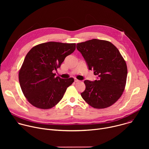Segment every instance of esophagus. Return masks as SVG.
Masks as SVG:
<instances>
[{
  "instance_id": "esophagus-1",
  "label": "esophagus",
  "mask_w": 149,
  "mask_h": 149,
  "mask_svg": "<svg viewBox=\"0 0 149 149\" xmlns=\"http://www.w3.org/2000/svg\"><path fill=\"white\" fill-rule=\"evenodd\" d=\"M74 81H75V82H79L80 81L78 80V79H77V78H75V79H74Z\"/></svg>"
}]
</instances>
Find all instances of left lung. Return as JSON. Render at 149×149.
Segmentation results:
<instances>
[{"label":"left lung","instance_id":"8db88e82","mask_svg":"<svg viewBox=\"0 0 149 149\" xmlns=\"http://www.w3.org/2000/svg\"><path fill=\"white\" fill-rule=\"evenodd\" d=\"M88 69L97 75L94 81L85 80L82 98L95 109H105L121 96L126 84L127 67L118 49L110 42L93 39L77 44Z\"/></svg>","mask_w":149,"mask_h":149}]
</instances>
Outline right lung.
Returning <instances> with one entry per match:
<instances>
[{
	"label": "right lung",
	"instance_id": "obj_1",
	"mask_svg": "<svg viewBox=\"0 0 149 149\" xmlns=\"http://www.w3.org/2000/svg\"><path fill=\"white\" fill-rule=\"evenodd\" d=\"M76 44L48 42L33 47L26 55L19 72L21 89L35 107L49 109L62 98L74 78L55 77L54 71L71 54Z\"/></svg>",
	"mask_w": 149,
	"mask_h": 149
}]
</instances>
